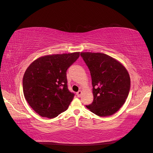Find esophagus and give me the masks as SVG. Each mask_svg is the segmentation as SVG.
Listing matches in <instances>:
<instances>
[{
	"mask_svg": "<svg viewBox=\"0 0 153 153\" xmlns=\"http://www.w3.org/2000/svg\"><path fill=\"white\" fill-rule=\"evenodd\" d=\"M77 97H79V98H80L81 97V94H82V91H79L78 92H77Z\"/></svg>",
	"mask_w": 153,
	"mask_h": 153,
	"instance_id": "1",
	"label": "esophagus"
}]
</instances>
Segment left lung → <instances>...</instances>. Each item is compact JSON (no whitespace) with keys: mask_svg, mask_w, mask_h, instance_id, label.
<instances>
[{"mask_svg":"<svg viewBox=\"0 0 153 153\" xmlns=\"http://www.w3.org/2000/svg\"><path fill=\"white\" fill-rule=\"evenodd\" d=\"M91 73L93 101L86 105L100 117L114 114L126 102L131 89L127 69L111 56L102 53L81 52Z\"/></svg>","mask_w":153,"mask_h":153,"instance_id":"1","label":"left lung"}]
</instances>
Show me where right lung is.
Listing matches in <instances>:
<instances>
[{"mask_svg": "<svg viewBox=\"0 0 153 153\" xmlns=\"http://www.w3.org/2000/svg\"><path fill=\"white\" fill-rule=\"evenodd\" d=\"M79 52L41 56L27 67L22 79L25 98L42 117L53 118L65 111L74 93L67 86V70Z\"/></svg>", "mask_w": 153, "mask_h": 153, "instance_id": "obj_1", "label": "right lung"}]
</instances>
